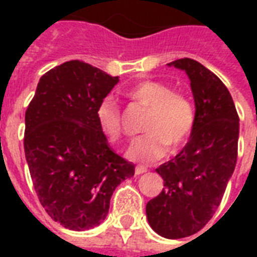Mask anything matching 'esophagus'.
<instances>
[{"label":"esophagus","instance_id":"obj_1","mask_svg":"<svg viewBox=\"0 0 257 257\" xmlns=\"http://www.w3.org/2000/svg\"><path fill=\"white\" fill-rule=\"evenodd\" d=\"M146 172H147V169H146L145 167H136V168H135V173H136L138 176H139V175H143V173H146Z\"/></svg>","mask_w":257,"mask_h":257}]
</instances>
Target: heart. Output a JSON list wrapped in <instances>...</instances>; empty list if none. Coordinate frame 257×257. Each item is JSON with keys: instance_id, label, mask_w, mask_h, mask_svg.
<instances>
[{"instance_id": "obj_1", "label": "heart", "mask_w": 257, "mask_h": 257, "mask_svg": "<svg viewBox=\"0 0 257 257\" xmlns=\"http://www.w3.org/2000/svg\"><path fill=\"white\" fill-rule=\"evenodd\" d=\"M135 103L147 107L150 115L146 123L149 134L135 140L126 151L131 161L151 164L167 156L169 147L178 151L189 140L195 123V111L189 97L173 92L158 81H142L126 92ZM96 121L101 134L110 142H118L122 135V114L111 97H106L96 108Z\"/></svg>"}]
</instances>
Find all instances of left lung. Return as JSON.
I'll list each match as a JSON object with an SVG mask.
<instances>
[{
	"instance_id": "8db88e82",
	"label": "left lung",
	"mask_w": 257,
	"mask_h": 257,
	"mask_svg": "<svg viewBox=\"0 0 257 257\" xmlns=\"http://www.w3.org/2000/svg\"><path fill=\"white\" fill-rule=\"evenodd\" d=\"M168 66L189 77L195 123L183 150L156 169L165 189L146 215L157 234L176 239L198 232L219 208L237 164L239 118L228 89L205 66L187 58Z\"/></svg>"
}]
</instances>
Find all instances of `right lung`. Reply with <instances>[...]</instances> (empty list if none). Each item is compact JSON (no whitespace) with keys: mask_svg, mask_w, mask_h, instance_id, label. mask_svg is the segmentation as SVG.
Returning <instances> with one entry per match:
<instances>
[{"mask_svg":"<svg viewBox=\"0 0 257 257\" xmlns=\"http://www.w3.org/2000/svg\"><path fill=\"white\" fill-rule=\"evenodd\" d=\"M103 70L70 60L40 78L26 111L25 154L48 215L84 231L106 219L112 191L135 175L134 164L108 147L96 108L118 84Z\"/></svg>","mask_w":257,"mask_h":257,"instance_id":"right-lung-1","label":"right lung"}]
</instances>
